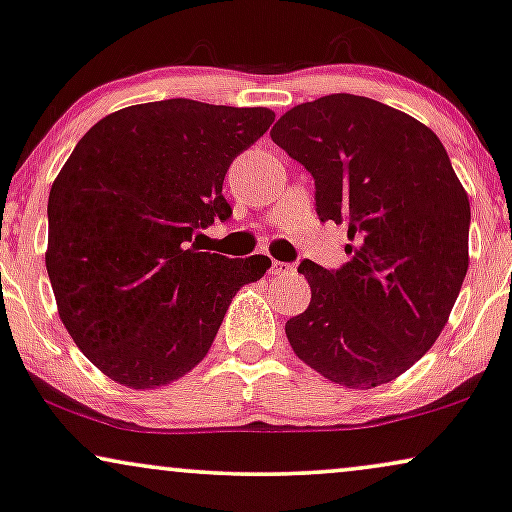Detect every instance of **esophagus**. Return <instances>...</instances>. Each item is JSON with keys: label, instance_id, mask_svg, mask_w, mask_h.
Segmentation results:
<instances>
[{"label": "esophagus", "instance_id": "34e87169", "mask_svg": "<svg viewBox=\"0 0 512 512\" xmlns=\"http://www.w3.org/2000/svg\"><path fill=\"white\" fill-rule=\"evenodd\" d=\"M293 264H288V262H271V267H269V274L271 276H290L293 274Z\"/></svg>", "mask_w": 512, "mask_h": 512}]
</instances>
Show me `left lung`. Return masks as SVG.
Listing matches in <instances>:
<instances>
[{
	"instance_id": "1",
	"label": "left lung",
	"mask_w": 512,
	"mask_h": 512,
	"mask_svg": "<svg viewBox=\"0 0 512 512\" xmlns=\"http://www.w3.org/2000/svg\"><path fill=\"white\" fill-rule=\"evenodd\" d=\"M271 139L312 172L321 222L347 224L345 267L304 260L293 352L323 378L371 390L409 371L449 321L468 271L470 200L430 127L385 103L331 94L290 108Z\"/></svg>"
}]
</instances>
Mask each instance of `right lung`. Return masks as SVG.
Returning a JSON list of instances; mask_svg holds the SVG:
<instances>
[{
	"instance_id": "add662e5",
	"label": "right lung",
	"mask_w": 512,
	"mask_h": 512,
	"mask_svg": "<svg viewBox=\"0 0 512 512\" xmlns=\"http://www.w3.org/2000/svg\"><path fill=\"white\" fill-rule=\"evenodd\" d=\"M269 108L191 99L139 103L96 122L49 191L47 271L58 316L103 375L155 390L203 361L264 255L229 260L191 245L229 219L231 160L267 132Z\"/></svg>"
}]
</instances>
